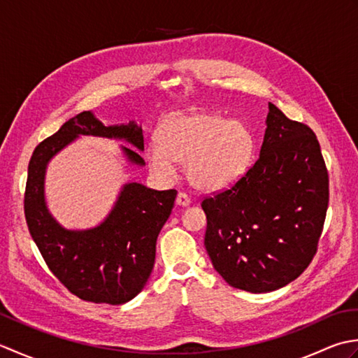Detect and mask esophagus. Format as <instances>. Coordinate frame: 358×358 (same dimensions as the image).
I'll return each instance as SVG.
<instances>
[{
    "label": "esophagus",
    "mask_w": 358,
    "mask_h": 358,
    "mask_svg": "<svg viewBox=\"0 0 358 358\" xmlns=\"http://www.w3.org/2000/svg\"><path fill=\"white\" fill-rule=\"evenodd\" d=\"M175 203L178 204V206H189V203H191V199H189V195L185 192H178L177 199H175Z\"/></svg>",
    "instance_id": "obj_1"
}]
</instances>
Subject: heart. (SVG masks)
Here are the masks:
<instances>
[{"instance_id": "b5f03b06", "label": "heart", "mask_w": 358, "mask_h": 358, "mask_svg": "<svg viewBox=\"0 0 358 358\" xmlns=\"http://www.w3.org/2000/svg\"><path fill=\"white\" fill-rule=\"evenodd\" d=\"M157 140L158 146L148 150L150 166L169 175L173 162L185 163L187 180L201 191H220L235 183L246 172L254 148L241 121L196 109L164 118Z\"/></svg>"}]
</instances>
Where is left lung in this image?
Segmentation results:
<instances>
[{
  "mask_svg": "<svg viewBox=\"0 0 358 358\" xmlns=\"http://www.w3.org/2000/svg\"><path fill=\"white\" fill-rule=\"evenodd\" d=\"M260 157L226 191L206 196L204 246L227 285L271 292L301 275L317 252L329 177L313 129L269 103Z\"/></svg>",
  "mask_w": 358,
  "mask_h": 358,
  "instance_id": "1",
  "label": "left lung"
}]
</instances>
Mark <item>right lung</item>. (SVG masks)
<instances>
[{
	"label": "right lung",
	"instance_id": "right-lung-1",
	"mask_svg": "<svg viewBox=\"0 0 358 358\" xmlns=\"http://www.w3.org/2000/svg\"><path fill=\"white\" fill-rule=\"evenodd\" d=\"M80 135L118 138L144 149L143 131L135 121L104 126L89 110L66 121L58 132L38 144L29 162L27 227L45 264L73 295L85 301L123 305L141 292L154 269L157 237L171 215L177 191L124 185L101 224L86 231L64 229L45 206L44 175L50 158ZM121 149L132 164H144L138 150Z\"/></svg>",
	"mask_w": 358,
	"mask_h": 358
}]
</instances>
